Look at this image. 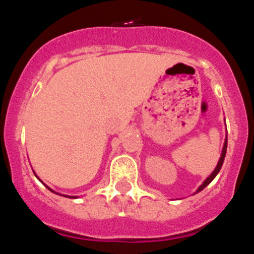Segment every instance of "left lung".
I'll return each instance as SVG.
<instances>
[{
	"mask_svg": "<svg viewBox=\"0 0 254 254\" xmlns=\"http://www.w3.org/2000/svg\"><path fill=\"white\" fill-rule=\"evenodd\" d=\"M226 146H228V137L225 138V142H224L223 151H221V156H220V159H219V163H217L216 168H215V170H214V172L211 173V174H210V177H207V178H206V181L203 182L202 185L199 186V187H198V190H196V193H198V192H201V190H202L203 188L206 187V186H208V185H210L211 182H212V179H214L215 177L217 176V173L220 172V169H221V167H223L224 159H225V154H226Z\"/></svg>",
	"mask_w": 254,
	"mask_h": 254,
	"instance_id": "left-lung-1",
	"label": "left lung"
}]
</instances>
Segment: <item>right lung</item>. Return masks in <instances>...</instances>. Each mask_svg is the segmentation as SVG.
Wrapping results in <instances>:
<instances>
[{"label":"right lung","mask_w":254,"mask_h":254,"mask_svg":"<svg viewBox=\"0 0 254 254\" xmlns=\"http://www.w3.org/2000/svg\"><path fill=\"white\" fill-rule=\"evenodd\" d=\"M37 178H38V177H37ZM48 190H52L49 187H48ZM52 192H55V190H52ZM55 193H56V192H55ZM64 197H69V198H76V196H64Z\"/></svg>","instance_id":"1"}]
</instances>
